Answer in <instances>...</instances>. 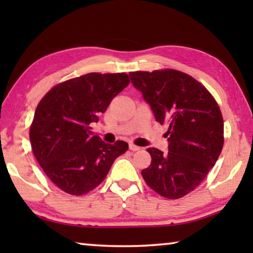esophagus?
Segmentation results:
<instances>
[{
	"label": "esophagus",
	"instance_id": "obj_1",
	"mask_svg": "<svg viewBox=\"0 0 253 253\" xmlns=\"http://www.w3.org/2000/svg\"><path fill=\"white\" fill-rule=\"evenodd\" d=\"M129 149H130V151H134V152H136V151H139V149H140V147H138V146H136V145L135 144H129Z\"/></svg>",
	"mask_w": 253,
	"mask_h": 253
}]
</instances>
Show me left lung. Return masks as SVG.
Returning a JSON list of instances; mask_svg holds the SVG:
<instances>
[{
	"instance_id": "left-lung-1",
	"label": "left lung",
	"mask_w": 253,
	"mask_h": 253,
	"mask_svg": "<svg viewBox=\"0 0 253 253\" xmlns=\"http://www.w3.org/2000/svg\"><path fill=\"white\" fill-rule=\"evenodd\" d=\"M129 76L156 122L169 128V152L147 149L152 163L142 170L143 178L164 198L181 199L203 182L223 148L220 107L202 84L182 71H136Z\"/></svg>"
}]
</instances>
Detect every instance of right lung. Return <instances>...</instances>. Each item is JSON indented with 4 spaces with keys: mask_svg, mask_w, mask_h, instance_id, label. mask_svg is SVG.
Here are the masks:
<instances>
[{
    "mask_svg": "<svg viewBox=\"0 0 253 253\" xmlns=\"http://www.w3.org/2000/svg\"><path fill=\"white\" fill-rule=\"evenodd\" d=\"M128 84L125 72H91L58 84L40 100L30 126L31 147L46 176L60 190L87 194L128 149L123 140L111 145L90 135V124L99 121V115Z\"/></svg>",
    "mask_w": 253,
    "mask_h": 253,
    "instance_id": "right-lung-1",
    "label": "right lung"
}]
</instances>
